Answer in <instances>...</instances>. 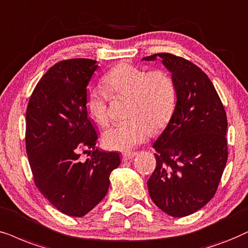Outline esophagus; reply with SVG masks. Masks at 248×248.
<instances>
[{
  "instance_id": "34e87169",
  "label": "esophagus",
  "mask_w": 248,
  "mask_h": 248,
  "mask_svg": "<svg viewBox=\"0 0 248 248\" xmlns=\"http://www.w3.org/2000/svg\"><path fill=\"white\" fill-rule=\"evenodd\" d=\"M136 155V152H124L122 153V160L124 161H127V160H130V159H133L134 156Z\"/></svg>"
}]
</instances>
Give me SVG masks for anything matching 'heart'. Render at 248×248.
<instances>
[{
  "label": "heart",
  "mask_w": 248,
  "mask_h": 248,
  "mask_svg": "<svg viewBox=\"0 0 248 248\" xmlns=\"http://www.w3.org/2000/svg\"><path fill=\"white\" fill-rule=\"evenodd\" d=\"M103 84L109 93L129 96L128 120L118 122L103 135V143L109 150L126 151L159 130L169 121L176 101L173 80L164 71L149 72L145 68L122 62L112 67ZM87 114L101 126L108 120V97L99 88L88 90L84 99Z\"/></svg>",
  "instance_id": "1"
}]
</instances>
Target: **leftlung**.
Instances as JSON below:
<instances>
[{"label": "left lung", "instance_id": "obj_1", "mask_svg": "<svg viewBox=\"0 0 248 248\" xmlns=\"http://www.w3.org/2000/svg\"><path fill=\"white\" fill-rule=\"evenodd\" d=\"M158 57L171 74L176 104L153 143L156 166L147 189L162 212L183 217L202 208L217 190L228 160L227 114L212 81L198 66L165 52L142 61Z\"/></svg>", "mask_w": 248, "mask_h": 248}]
</instances>
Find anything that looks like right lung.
<instances>
[{"label": "right lung", "instance_id": "obj_1", "mask_svg": "<svg viewBox=\"0 0 248 248\" xmlns=\"http://www.w3.org/2000/svg\"><path fill=\"white\" fill-rule=\"evenodd\" d=\"M97 61L59 62L41 78L26 111V151L34 182L59 212L82 217L108 193L120 153L96 149L97 127L84 109ZM81 151L92 153L83 162Z\"/></svg>", "mask_w": 248, "mask_h": 248}]
</instances>
